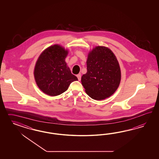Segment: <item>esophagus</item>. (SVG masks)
Masks as SVG:
<instances>
[{
	"mask_svg": "<svg viewBox=\"0 0 159 159\" xmlns=\"http://www.w3.org/2000/svg\"><path fill=\"white\" fill-rule=\"evenodd\" d=\"M77 78H78V80L80 81V80H81V75H80V74H79V75H77Z\"/></svg>",
	"mask_w": 159,
	"mask_h": 159,
	"instance_id": "34e87169",
	"label": "esophagus"
}]
</instances>
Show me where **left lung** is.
Masks as SVG:
<instances>
[{
  "label": "left lung",
  "mask_w": 159,
  "mask_h": 159,
  "mask_svg": "<svg viewBox=\"0 0 159 159\" xmlns=\"http://www.w3.org/2000/svg\"><path fill=\"white\" fill-rule=\"evenodd\" d=\"M87 73L82 85L92 98L102 100L112 96L120 82V69L116 55L109 48L98 46L88 54Z\"/></svg>",
  "instance_id": "left-lung-1"
}]
</instances>
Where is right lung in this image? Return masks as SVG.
Returning a JSON list of instances; mask_svg holds the SVG:
<instances>
[{
	"instance_id": "obj_1",
	"label": "right lung",
	"mask_w": 159,
	"mask_h": 159,
	"mask_svg": "<svg viewBox=\"0 0 159 159\" xmlns=\"http://www.w3.org/2000/svg\"><path fill=\"white\" fill-rule=\"evenodd\" d=\"M67 49L59 45L45 49L35 63L34 75L39 89L51 96H58L66 91L70 84L78 80L65 62Z\"/></svg>"
}]
</instances>
